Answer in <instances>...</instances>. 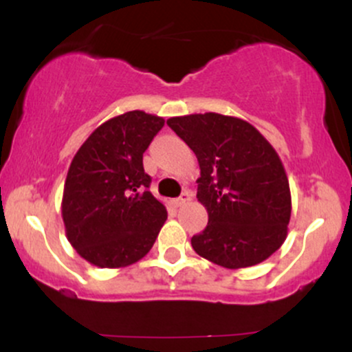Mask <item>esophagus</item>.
Wrapping results in <instances>:
<instances>
[{"label": "esophagus", "mask_w": 352, "mask_h": 352, "mask_svg": "<svg viewBox=\"0 0 352 352\" xmlns=\"http://www.w3.org/2000/svg\"><path fill=\"white\" fill-rule=\"evenodd\" d=\"M190 199H192V195H190V192H182V195L179 197V199L175 200V205H177V207H182V205L188 204Z\"/></svg>", "instance_id": "1"}]
</instances>
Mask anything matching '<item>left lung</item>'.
I'll return each mask as SVG.
<instances>
[{"mask_svg": "<svg viewBox=\"0 0 352 352\" xmlns=\"http://www.w3.org/2000/svg\"><path fill=\"white\" fill-rule=\"evenodd\" d=\"M167 125L200 165L197 199L208 223L192 236L193 250L230 270L272 256L292 217L288 177L272 144L246 120L215 112L170 117Z\"/></svg>", "mask_w": 352, "mask_h": 352, "instance_id": "8db88e82", "label": "left lung"}]
</instances>
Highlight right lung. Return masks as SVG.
<instances>
[{"label": "right lung", "mask_w": 352, "mask_h": 352, "mask_svg": "<svg viewBox=\"0 0 352 352\" xmlns=\"http://www.w3.org/2000/svg\"><path fill=\"white\" fill-rule=\"evenodd\" d=\"M162 117L131 111L99 125L72 159L63 195L69 243L99 268H122L151 252L167 210L151 190L142 155Z\"/></svg>", "instance_id": "right-lung-1"}]
</instances>
